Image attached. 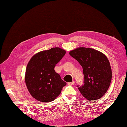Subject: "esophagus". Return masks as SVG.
<instances>
[{
	"label": "esophagus",
	"mask_w": 127,
	"mask_h": 127,
	"mask_svg": "<svg viewBox=\"0 0 127 127\" xmlns=\"http://www.w3.org/2000/svg\"><path fill=\"white\" fill-rule=\"evenodd\" d=\"M68 84L69 85H74L75 84V82H70V83H69Z\"/></svg>",
	"instance_id": "1"
}]
</instances>
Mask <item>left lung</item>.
I'll return each instance as SVG.
<instances>
[{
	"label": "left lung",
	"mask_w": 127,
	"mask_h": 127,
	"mask_svg": "<svg viewBox=\"0 0 127 127\" xmlns=\"http://www.w3.org/2000/svg\"><path fill=\"white\" fill-rule=\"evenodd\" d=\"M69 55L83 67L84 85L78 87L80 93L91 101L102 97L112 79V70L106 56L96 50L83 47L71 50Z\"/></svg>",
	"instance_id": "left-lung-1"
}]
</instances>
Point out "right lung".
I'll return each instance as SVG.
<instances>
[{"mask_svg":"<svg viewBox=\"0 0 127 127\" xmlns=\"http://www.w3.org/2000/svg\"><path fill=\"white\" fill-rule=\"evenodd\" d=\"M66 54L60 48H52L34 55L27 65L25 81L32 97L40 102H50L60 94L66 83L55 70V67Z\"/></svg>","mask_w":127,"mask_h":127,"instance_id":"add662e5","label":"right lung"}]
</instances>
